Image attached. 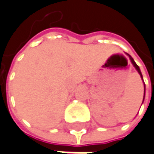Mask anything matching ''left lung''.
Here are the masks:
<instances>
[{
  "label": "left lung",
  "mask_w": 154,
  "mask_h": 154,
  "mask_svg": "<svg viewBox=\"0 0 154 154\" xmlns=\"http://www.w3.org/2000/svg\"><path fill=\"white\" fill-rule=\"evenodd\" d=\"M129 57H130V59H131V63H132V64H133V65H134V67H135V68H136V69H137V70H138V72H139V73H140V77H142V74H141V72H140V68H139V66H138V65H137V64H136V63H135V62H134V60H133V59H132V57H131V56H129ZM142 79H143V77H142ZM144 97H145V96H144Z\"/></svg>",
  "instance_id": "1"
}]
</instances>
